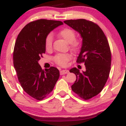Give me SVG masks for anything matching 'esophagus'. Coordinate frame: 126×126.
Listing matches in <instances>:
<instances>
[{
    "label": "esophagus",
    "mask_w": 126,
    "mask_h": 126,
    "mask_svg": "<svg viewBox=\"0 0 126 126\" xmlns=\"http://www.w3.org/2000/svg\"><path fill=\"white\" fill-rule=\"evenodd\" d=\"M69 71L68 70H62L60 72V75H64V74H67V73H69Z\"/></svg>",
    "instance_id": "34e87169"
}]
</instances>
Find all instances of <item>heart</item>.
<instances>
[{
  "label": "heart",
  "instance_id": "obj_1",
  "mask_svg": "<svg viewBox=\"0 0 126 126\" xmlns=\"http://www.w3.org/2000/svg\"><path fill=\"white\" fill-rule=\"evenodd\" d=\"M60 37L69 43V47L75 52L80 50L81 43L76 39V34L75 31L70 28H64L59 32ZM53 37L52 34H48L45 40V47L47 51H50L53 47ZM72 54L70 53H59L54 56L53 60L57 64L61 66H66L67 63L71 60Z\"/></svg>",
  "mask_w": 126,
  "mask_h": 126
}]
</instances>
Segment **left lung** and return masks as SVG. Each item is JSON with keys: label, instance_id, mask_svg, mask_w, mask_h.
Instances as JSON below:
<instances>
[{"label": "left lung", "instance_id": "8db88e82", "mask_svg": "<svg viewBox=\"0 0 126 126\" xmlns=\"http://www.w3.org/2000/svg\"><path fill=\"white\" fill-rule=\"evenodd\" d=\"M64 22L80 34L82 44L78 63H84L86 71L80 73L73 67L76 80L72 89L85 100L100 93L104 87L111 69V54L104 33L97 24L84 19H71Z\"/></svg>", "mask_w": 126, "mask_h": 126}]
</instances>
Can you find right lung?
<instances>
[{"label":"right lung","instance_id":"add662e5","mask_svg":"<svg viewBox=\"0 0 126 126\" xmlns=\"http://www.w3.org/2000/svg\"><path fill=\"white\" fill-rule=\"evenodd\" d=\"M62 21L38 19L26 25L17 37L14 50V66L18 80L27 94L37 100L47 97L58 80L56 67L43 70L38 61L46 52L45 40Z\"/></svg>","mask_w":126,"mask_h":126}]
</instances>
